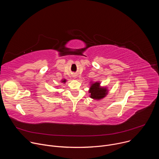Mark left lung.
Returning a JSON list of instances; mask_svg holds the SVG:
<instances>
[{"label": "left lung", "mask_w": 159, "mask_h": 159, "mask_svg": "<svg viewBox=\"0 0 159 159\" xmlns=\"http://www.w3.org/2000/svg\"><path fill=\"white\" fill-rule=\"evenodd\" d=\"M99 82H96L90 84L89 93L90 94V98L95 100H101L105 98L108 93L107 87H101Z\"/></svg>", "instance_id": "1"}]
</instances>
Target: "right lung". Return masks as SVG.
<instances>
[{"mask_svg":"<svg viewBox=\"0 0 159 159\" xmlns=\"http://www.w3.org/2000/svg\"><path fill=\"white\" fill-rule=\"evenodd\" d=\"M66 82V79H62L61 82H63V83H65Z\"/></svg>","mask_w":159,"mask_h":159,"instance_id":"obj_1","label":"right lung"}]
</instances>
